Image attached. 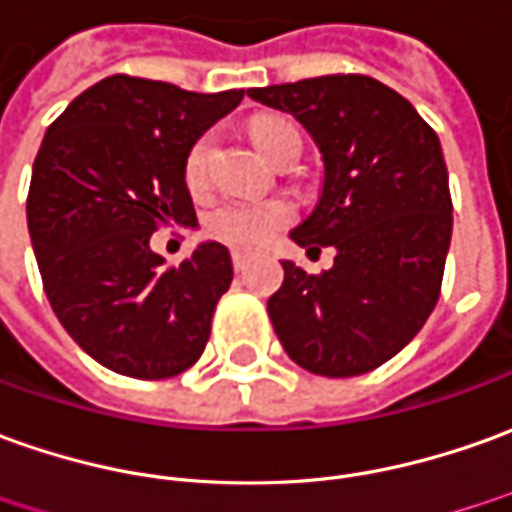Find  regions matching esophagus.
<instances>
[{
    "label": "esophagus",
    "instance_id": "obj_1",
    "mask_svg": "<svg viewBox=\"0 0 512 512\" xmlns=\"http://www.w3.org/2000/svg\"><path fill=\"white\" fill-rule=\"evenodd\" d=\"M231 262H234V270H245L250 264V256L248 253H242V250H234V253H231Z\"/></svg>",
    "mask_w": 512,
    "mask_h": 512
}]
</instances>
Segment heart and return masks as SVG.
Instances as JSON below:
<instances>
[{
	"instance_id": "heart-1",
	"label": "heart",
	"mask_w": 512,
	"mask_h": 512,
	"mask_svg": "<svg viewBox=\"0 0 512 512\" xmlns=\"http://www.w3.org/2000/svg\"><path fill=\"white\" fill-rule=\"evenodd\" d=\"M287 133H298L290 119H262L253 125V142L262 150V155L276 153V147ZM209 155L211 139L203 136L197 139L186 161H183V181L189 186V192H203L209 186ZM292 217L290 203L284 200H239V197H225L211 203L203 214V231L211 239H220L225 245L236 248H259L270 236L276 234L281 225H287Z\"/></svg>"
}]
</instances>
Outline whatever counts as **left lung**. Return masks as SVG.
Wrapping results in <instances>:
<instances>
[{"instance_id":"left-lung-1","label":"left lung","mask_w":512,"mask_h":512,"mask_svg":"<svg viewBox=\"0 0 512 512\" xmlns=\"http://www.w3.org/2000/svg\"><path fill=\"white\" fill-rule=\"evenodd\" d=\"M292 114L323 155V192L292 231L301 248H334L312 276L284 264L267 312L292 362L345 379L376 370L421 331L440 298L451 242L449 172L435 130L368 74H326L248 88Z\"/></svg>"}]
</instances>
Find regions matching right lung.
I'll return each mask as SVG.
<instances>
[{
    "label": "right lung",
    "instance_id": "obj_1",
    "mask_svg": "<svg viewBox=\"0 0 512 512\" xmlns=\"http://www.w3.org/2000/svg\"><path fill=\"white\" fill-rule=\"evenodd\" d=\"M242 97L111 74L47 128L27 195L35 262L63 329L114 373L169 379L209 343L231 253L203 242L167 267L150 236L169 222L197 225L183 161Z\"/></svg>",
    "mask_w": 512,
    "mask_h": 512
}]
</instances>
